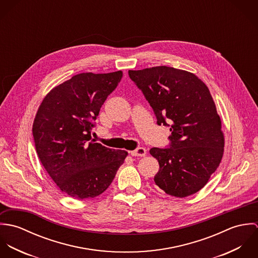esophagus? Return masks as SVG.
<instances>
[{"mask_svg":"<svg viewBox=\"0 0 258 258\" xmlns=\"http://www.w3.org/2000/svg\"><path fill=\"white\" fill-rule=\"evenodd\" d=\"M146 153H147L146 149L143 147L136 148L135 150H133V151L130 152V154H131L132 156H134V157H145V156H146Z\"/></svg>","mask_w":258,"mask_h":258,"instance_id":"obj_1","label":"esophagus"}]
</instances>
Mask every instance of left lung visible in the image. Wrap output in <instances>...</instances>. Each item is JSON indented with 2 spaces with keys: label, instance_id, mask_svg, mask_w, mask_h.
Returning a JSON list of instances; mask_svg holds the SVG:
<instances>
[{
  "label": "left lung",
  "instance_id": "1",
  "mask_svg": "<svg viewBox=\"0 0 258 258\" xmlns=\"http://www.w3.org/2000/svg\"><path fill=\"white\" fill-rule=\"evenodd\" d=\"M158 125L170 127L167 148H152L159 162L156 184L184 198L208 183L221 163L224 140L221 118L207 85L195 74L169 67L129 71Z\"/></svg>",
  "mask_w": 258,
  "mask_h": 258
}]
</instances>
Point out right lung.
<instances>
[{"mask_svg":"<svg viewBox=\"0 0 258 258\" xmlns=\"http://www.w3.org/2000/svg\"><path fill=\"white\" fill-rule=\"evenodd\" d=\"M123 73L74 75L54 87L37 110L33 135L37 156L61 191L95 198L110 185L126 151L91 140L95 120Z\"/></svg>","mask_w":258,"mask_h":258,"instance_id":"right-lung-1","label":"right lung"}]
</instances>
